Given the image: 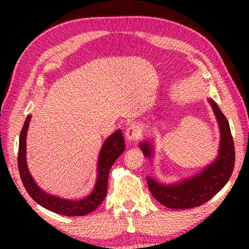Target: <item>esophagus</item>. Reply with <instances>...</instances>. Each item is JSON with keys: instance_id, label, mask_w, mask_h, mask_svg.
Returning a JSON list of instances; mask_svg holds the SVG:
<instances>
[{"instance_id": "34e87169", "label": "esophagus", "mask_w": 249, "mask_h": 249, "mask_svg": "<svg viewBox=\"0 0 249 249\" xmlns=\"http://www.w3.org/2000/svg\"><path fill=\"white\" fill-rule=\"evenodd\" d=\"M141 137V129L136 124H129L125 130V140L132 142Z\"/></svg>"}]
</instances>
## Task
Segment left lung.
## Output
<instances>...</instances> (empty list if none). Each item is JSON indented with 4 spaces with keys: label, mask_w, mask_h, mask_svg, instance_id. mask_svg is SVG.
<instances>
[{
    "label": "left lung",
    "mask_w": 249,
    "mask_h": 249,
    "mask_svg": "<svg viewBox=\"0 0 249 249\" xmlns=\"http://www.w3.org/2000/svg\"><path fill=\"white\" fill-rule=\"evenodd\" d=\"M209 103L215 114L220 128L221 138L216 158L200 172L175 183H162L153 177L147 176V183L151 195L169 209H191L205 203L222 190L233 172L235 150L230 124L212 99H209ZM140 147L145 158L151 159L154 157V144L150 140L142 142Z\"/></svg>",
    "instance_id": "left-lung-1"
}]
</instances>
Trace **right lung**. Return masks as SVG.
Segmentation results:
<instances>
[{
  "label": "right lung",
  "mask_w": 249,
  "mask_h": 249,
  "mask_svg": "<svg viewBox=\"0 0 249 249\" xmlns=\"http://www.w3.org/2000/svg\"><path fill=\"white\" fill-rule=\"evenodd\" d=\"M31 119L32 115H27L19 135L18 160L20 179H22V182L28 195L43 208L57 214H61V215L83 216L93 212L102 203L105 196H107L109 169L115 162V160L125 150V142L122 130L117 129L116 132L109 135L101 147L98 165H96V180L93 190L83 199L69 200L43 190L29 172L26 161V137Z\"/></svg>",
  "instance_id": "obj_1"
}]
</instances>
